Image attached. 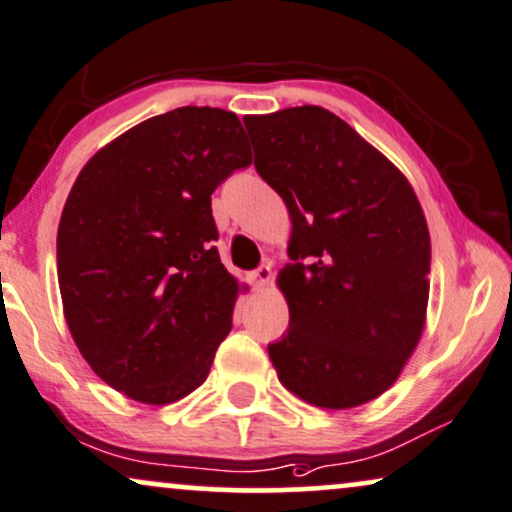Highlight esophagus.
Returning <instances> with one entry per match:
<instances>
[{
    "mask_svg": "<svg viewBox=\"0 0 512 512\" xmlns=\"http://www.w3.org/2000/svg\"><path fill=\"white\" fill-rule=\"evenodd\" d=\"M270 280H272V270H270L268 263L258 265V268L251 272V284H254L256 289H263Z\"/></svg>",
    "mask_w": 512,
    "mask_h": 512,
    "instance_id": "34e87169",
    "label": "esophagus"
}]
</instances>
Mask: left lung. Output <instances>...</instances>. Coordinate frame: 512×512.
Listing matches in <instances>:
<instances>
[{
	"label": "left lung",
	"mask_w": 512,
	"mask_h": 512,
	"mask_svg": "<svg viewBox=\"0 0 512 512\" xmlns=\"http://www.w3.org/2000/svg\"><path fill=\"white\" fill-rule=\"evenodd\" d=\"M258 176L287 204L277 282L289 329L268 345L291 393L350 409L393 386L426 322L430 235L407 178L334 112L244 117Z\"/></svg>",
	"instance_id": "left-lung-1"
}]
</instances>
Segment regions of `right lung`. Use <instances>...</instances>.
Wrapping results in <instances>:
<instances>
[{
	"label": "right lung",
	"mask_w": 512,
	"mask_h": 512,
	"mask_svg": "<svg viewBox=\"0 0 512 512\" xmlns=\"http://www.w3.org/2000/svg\"><path fill=\"white\" fill-rule=\"evenodd\" d=\"M251 164L235 112L185 105L86 162L58 225V284L79 353L131 400L169 404L207 378L237 280L211 192Z\"/></svg>",
	"instance_id": "add662e5"
}]
</instances>
